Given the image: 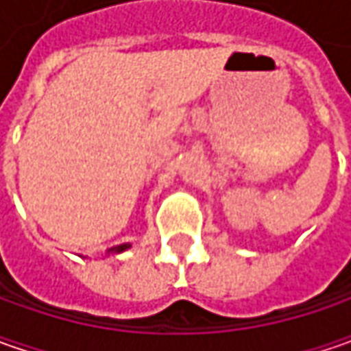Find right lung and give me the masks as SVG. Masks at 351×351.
Wrapping results in <instances>:
<instances>
[{
	"label": "right lung",
	"mask_w": 351,
	"mask_h": 351,
	"mask_svg": "<svg viewBox=\"0 0 351 351\" xmlns=\"http://www.w3.org/2000/svg\"><path fill=\"white\" fill-rule=\"evenodd\" d=\"M130 248V244H121V246H115L111 248V254H119V252H125V250Z\"/></svg>",
	"instance_id": "right-lung-1"
}]
</instances>
